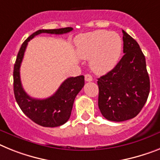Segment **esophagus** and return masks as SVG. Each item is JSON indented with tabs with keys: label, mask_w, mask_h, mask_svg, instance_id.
<instances>
[{
	"label": "esophagus",
	"mask_w": 160,
	"mask_h": 160,
	"mask_svg": "<svg viewBox=\"0 0 160 160\" xmlns=\"http://www.w3.org/2000/svg\"><path fill=\"white\" fill-rule=\"evenodd\" d=\"M84 80H85V81H87V82L92 81V76H91V75H89V74H86V75L84 76Z\"/></svg>",
	"instance_id": "34e87169"
}]
</instances>
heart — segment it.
Wrapping results in <instances>:
<instances>
[{"label":"heart","mask_w":160,"mask_h":160,"mask_svg":"<svg viewBox=\"0 0 160 160\" xmlns=\"http://www.w3.org/2000/svg\"><path fill=\"white\" fill-rule=\"evenodd\" d=\"M78 54L90 58V67L96 73L111 71L119 61L122 40L115 32L98 30L81 35L77 40Z\"/></svg>","instance_id":"1"}]
</instances>
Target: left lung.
Returning a JSON list of instances; mask_svg holds the SVG:
<instances>
[{"label":"left lung","mask_w":160,"mask_h":160,"mask_svg":"<svg viewBox=\"0 0 160 160\" xmlns=\"http://www.w3.org/2000/svg\"><path fill=\"white\" fill-rule=\"evenodd\" d=\"M122 32L124 55L113 69L98 79L99 110L106 119L115 122L137 116L150 92L144 54L138 42Z\"/></svg>","instance_id":"left-lung-1"}]
</instances>
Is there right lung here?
Wrapping results in <instances>:
<instances>
[{"label": "right lung", "mask_w": 160, "mask_h": 160, "mask_svg": "<svg viewBox=\"0 0 160 160\" xmlns=\"http://www.w3.org/2000/svg\"><path fill=\"white\" fill-rule=\"evenodd\" d=\"M73 30L72 28L38 30L22 43L17 55L14 67V92L16 102L25 115L33 122L43 127H58L69 119L76 95L84 85V76L70 77L64 80L54 94L48 98H32L27 94L20 79V66L22 63L28 41L41 33L65 34Z\"/></svg>", "instance_id": "obj_1"}]
</instances>
